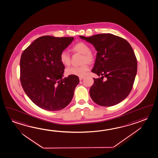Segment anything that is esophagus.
Listing matches in <instances>:
<instances>
[{
  "label": "esophagus",
  "instance_id": "34e87169",
  "mask_svg": "<svg viewBox=\"0 0 158 158\" xmlns=\"http://www.w3.org/2000/svg\"><path fill=\"white\" fill-rule=\"evenodd\" d=\"M84 78V77H79V80H80V81L82 80Z\"/></svg>",
  "mask_w": 158,
  "mask_h": 158
}]
</instances>
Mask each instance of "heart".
I'll return each instance as SVG.
<instances>
[{
    "instance_id": "1",
    "label": "heart",
    "mask_w": 158,
    "mask_h": 158,
    "mask_svg": "<svg viewBox=\"0 0 158 158\" xmlns=\"http://www.w3.org/2000/svg\"><path fill=\"white\" fill-rule=\"evenodd\" d=\"M72 50L73 52L83 54L82 63H84V64L78 67L72 66L68 67L66 69V73L68 75L83 77L89 70V66L87 62L90 63H93L95 58V55L90 51V47L84 42H79L76 44L72 48ZM59 59L63 65L68 66L70 64L71 56L67 52H62L60 54Z\"/></svg>"
}]
</instances>
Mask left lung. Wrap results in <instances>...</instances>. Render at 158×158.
<instances>
[{
  "mask_svg": "<svg viewBox=\"0 0 158 158\" xmlns=\"http://www.w3.org/2000/svg\"><path fill=\"white\" fill-rule=\"evenodd\" d=\"M79 37L91 44L98 52L91 72L102 76V80L94 78L90 89L91 99L104 106L121 102L132 90L137 73V62L132 48L125 39L111 34Z\"/></svg>",
  "mask_w": 158,
  "mask_h": 158,
  "instance_id": "obj_1",
  "label": "left lung"
}]
</instances>
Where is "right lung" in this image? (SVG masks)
I'll return each instance as SVG.
<instances>
[{
    "instance_id": "right-lung-1",
    "label": "right lung",
    "mask_w": 158,
    "mask_h": 158,
    "mask_svg": "<svg viewBox=\"0 0 158 158\" xmlns=\"http://www.w3.org/2000/svg\"><path fill=\"white\" fill-rule=\"evenodd\" d=\"M73 40V37L44 36L22 53L21 83L28 98L41 108L60 110L71 102L80 80L77 76L71 75L62 79L65 67L59 56Z\"/></svg>"
}]
</instances>
